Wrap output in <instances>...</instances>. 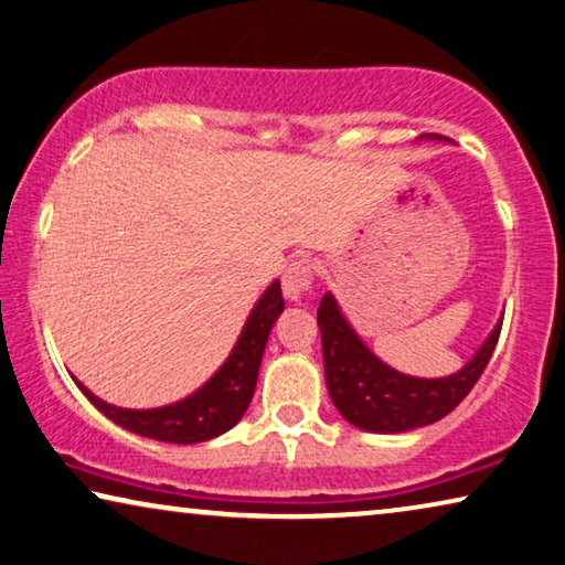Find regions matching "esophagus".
<instances>
[{"label": "esophagus", "instance_id": "esophagus-1", "mask_svg": "<svg viewBox=\"0 0 565 565\" xmlns=\"http://www.w3.org/2000/svg\"><path fill=\"white\" fill-rule=\"evenodd\" d=\"M311 281H315V274H311V266L307 260H294V264H289V268L284 271L281 279L284 297L289 301H301L305 294L311 289Z\"/></svg>", "mask_w": 565, "mask_h": 565}]
</instances>
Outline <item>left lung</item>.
Instances as JSON below:
<instances>
[{"instance_id": "8db88e82", "label": "left lung", "mask_w": 565, "mask_h": 565, "mask_svg": "<svg viewBox=\"0 0 565 565\" xmlns=\"http://www.w3.org/2000/svg\"><path fill=\"white\" fill-rule=\"evenodd\" d=\"M426 139L446 141L439 134H426ZM317 324L322 332L327 391L340 416L363 431L403 434L436 424L467 398L490 363L502 330V317L469 363L444 377L406 375L383 363L352 330L332 291L322 297Z\"/></svg>"}]
</instances>
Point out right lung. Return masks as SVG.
<instances>
[{
  "instance_id": "right-lung-1",
  "label": "right lung",
  "mask_w": 565,
  "mask_h": 565,
  "mask_svg": "<svg viewBox=\"0 0 565 565\" xmlns=\"http://www.w3.org/2000/svg\"><path fill=\"white\" fill-rule=\"evenodd\" d=\"M281 311V284L276 279L260 294L254 309H250L246 324H243L238 340H235L225 363L195 393H190L188 398L177 403H170V406L121 408L100 401L81 381H75V385H78L83 395L94 403L100 414L111 418L116 426L126 428V431L170 444L210 441L215 436L231 431L243 418V414H246L256 391L258 367L260 358H264L268 334H271V327Z\"/></svg>"
}]
</instances>
